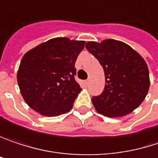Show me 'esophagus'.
I'll list each match as a JSON object with an SVG mask.
<instances>
[{"label":"esophagus","instance_id":"1","mask_svg":"<svg viewBox=\"0 0 158 158\" xmlns=\"http://www.w3.org/2000/svg\"><path fill=\"white\" fill-rule=\"evenodd\" d=\"M85 86H86V87H88L89 84H90V81H89V80H86V81L85 82Z\"/></svg>","mask_w":158,"mask_h":158}]
</instances>
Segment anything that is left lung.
I'll return each instance as SVG.
<instances>
[{
	"label": "left lung",
	"instance_id": "8db88e82",
	"mask_svg": "<svg viewBox=\"0 0 158 158\" xmlns=\"http://www.w3.org/2000/svg\"><path fill=\"white\" fill-rule=\"evenodd\" d=\"M86 49L103 66L106 85L92 98L95 110L108 117L125 116L145 100L150 85L149 72L143 57L128 44L107 39L88 42Z\"/></svg>",
	"mask_w": 158,
	"mask_h": 158
}]
</instances>
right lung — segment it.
I'll list each match as a JSON object with an SVG mask.
<instances>
[{
	"label": "right lung",
	"instance_id": "right-lung-1",
	"mask_svg": "<svg viewBox=\"0 0 158 158\" xmlns=\"http://www.w3.org/2000/svg\"><path fill=\"white\" fill-rule=\"evenodd\" d=\"M85 41L57 37L28 51L17 73L21 94L31 109L45 116L69 112L82 88L74 80Z\"/></svg>",
	"mask_w": 158,
	"mask_h": 158
}]
</instances>
